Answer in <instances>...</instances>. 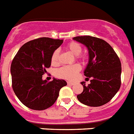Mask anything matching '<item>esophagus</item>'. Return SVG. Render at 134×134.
<instances>
[{
  "instance_id": "1",
  "label": "esophagus",
  "mask_w": 134,
  "mask_h": 134,
  "mask_svg": "<svg viewBox=\"0 0 134 134\" xmlns=\"http://www.w3.org/2000/svg\"><path fill=\"white\" fill-rule=\"evenodd\" d=\"M67 84H68V86H73V85H74V83H72V82H70V81H68V82H67Z\"/></svg>"
}]
</instances>
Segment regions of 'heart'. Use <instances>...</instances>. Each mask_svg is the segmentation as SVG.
<instances>
[{
  "label": "heart",
  "instance_id": "obj_1",
  "mask_svg": "<svg viewBox=\"0 0 134 134\" xmlns=\"http://www.w3.org/2000/svg\"><path fill=\"white\" fill-rule=\"evenodd\" d=\"M66 48L69 51L70 53L76 56V58L80 59H85L83 55H81V53L82 51V47L78 42H71L68 43ZM59 51L58 49L55 50L51 56V63L53 64H57L59 62ZM81 70V66L79 64L68 65L61 67L58 70H56L55 75L57 77L62 78V79H67V80H74L77 77Z\"/></svg>",
  "mask_w": 134,
  "mask_h": 134
}]
</instances>
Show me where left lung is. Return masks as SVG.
Here are the masks:
<instances>
[{
  "label": "left lung",
  "mask_w": 134,
  "mask_h": 134,
  "mask_svg": "<svg viewBox=\"0 0 134 134\" xmlns=\"http://www.w3.org/2000/svg\"><path fill=\"white\" fill-rule=\"evenodd\" d=\"M74 40L87 47L89 61L84 70L86 79L91 78L90 83H81L83 90L77 96L83 104L99 107L106 104L120 89L121 63L116 52L105 40L86 35L73 37Z\"/></svg>",
  "instance_id": "1"
}]
</instances>
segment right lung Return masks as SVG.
Instances as JSON below:
<instances>
[{
	"label": "right lung",
	"mask_w": 134,
	"mask_h": 134,
	"mask_svg": "<svg viewBox=\"0 0 134 134\" xmlns=\"http://www.w3.org/2000/svg\"><path fill=\"white\" fill-rule=\"evenodd\" d=\"M63 40L40 37L21 46L11 65L12 88L23 104L34 110H44L55 103L66 81L48 82L42 75L51 64L52 54Z\"/></svg>",
	"instance_id": "right-lung-1"
}]
</instances>
